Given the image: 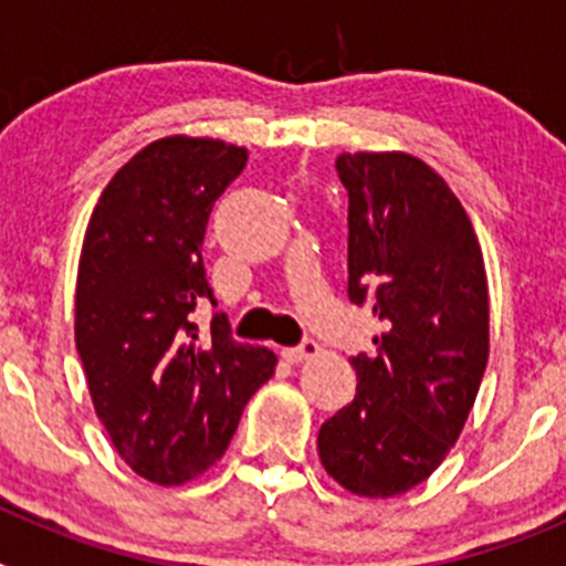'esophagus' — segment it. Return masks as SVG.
<instances>
[{
    "mask_svg": "<svg viewBox=\"0 0 566 566\" xmlns=\"http://www.w3.org/2000/svg\"><path fill=\"white\" fill-rule=\"evenodd\" d=\"M317 352H319L317 339L306 337L300 345H294V348H283V357H286L289 363H303V359H312Z\"/></svg>",
    "mask_w": 566,
    "mask_h": 566,
    "instance_id": "34e87169",
    "label": "esophagus"
}]
</instances>
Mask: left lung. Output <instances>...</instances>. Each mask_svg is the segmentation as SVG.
Instances as JSON below:
<instances>
[{
    "instance_id": "left-lung-1",
    "label": "left lung",
    "mask_w": 566,
    "mask_h": 566,
    "mask_svg": "<svg viewBox=\"0 0 566 566\" xmlns=\"http://www.w3.org/2000/svg\"><path fill=\"white\" fill-rule=\"evenodd\" d=\"M348 297L385 332L352 357L357 397L323 422L328 476L365 499L399 496L442 464L476 402L490 352L488 274L468 212L408 153H343Z\"/></svg>"
}]
</instances>
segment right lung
<instances>
[{
  "mask_svg": "<svg viewBox=\"0 0 566 566\" xmlns=\"http://www.w3.org/2000/svg\"><path fill=\"white\" fill-rule=\"evenodd\" d=\"M249 153L169 135L135 153L104 187L76 277V348L96 417L138 476L184 484L223 457L243 405L274 374L263 345L234 343L201 260L212 203Z\"/></svg>",
  "mask_w": 566,
  "mask_h": 566,
  "instance_id": "obj_1",
  "label": "right lung"
}]
</instances>
